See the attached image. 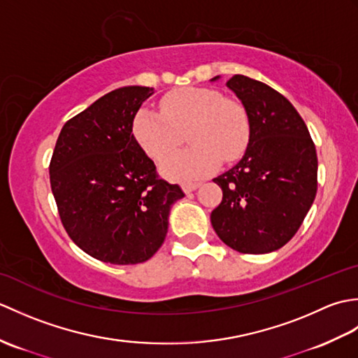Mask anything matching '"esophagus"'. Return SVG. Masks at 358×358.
Segmentation results:
<instances>
[{"instance_id": "34e87169", "label": "esophagus", "mask_w": 358, "mask_h": 358, "mask_svg": "<svg viewBox=\"0 0 358 358\" xmlns=\"http://www.w3.org/2000/svg\"><path fill=\"white\" fill-rule=\"evenodd\" d=\"M200 186H201L200 183H186V185H183V191L186 194H191V192L196 191V189H199Z\"/></svg>"}]
</instances>
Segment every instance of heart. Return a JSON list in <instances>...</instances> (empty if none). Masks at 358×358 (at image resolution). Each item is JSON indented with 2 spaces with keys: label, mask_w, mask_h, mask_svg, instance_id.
Masks as SVG:
<instances>
[{
  "label": "heart",
  "mask_w": 358,
  "mask_h": 358,
  "mask_svg": "<svg viewBox=\"0 0 358 358\" xmlns=\"http://www.w3.org/2000/svg\"><path fill=\"white\" fill-rule=\"evenodd\" d=\"M186 131L194 148L162 164L164 177L183 183L208 177L222 159L232 163L245 154L250 140L249 113L217 89L181 87L163 98L162 113L143 108L132 124L135 140L157 162L179 145Z\"/></svg>",
  "instance_id": "heart-1"
}]
</instances>
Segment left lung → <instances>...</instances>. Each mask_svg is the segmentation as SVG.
I'll list each match as a JSON object with an SVG mask.
<instances>
[{
    "mask_svg": "<svg viewBox=\"0 0 358 358\" xmlns=\"http://www.w3.org/2000/svg\"><path fill=\"white\" fill-rule=\"evenodd\" d=\"M226 86L249 113L250 140L240 162L214 178L223 200L210 223L234 250L273 252L294 237L314 203V141L300 113L277 90L245 75H234Z\"/></svg>",
    "mask_w": 358,
    "mask_h": 358,
    "instance_id": "1",
    "label": "left lung"
}]
</instances>
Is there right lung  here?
Returning a JSON list of instances; mask_svg holds the SVG:
<instances>
[{
  "label": "right lung",
  "instance_id": "1",
  "mask_svg": "<svg viewBox=\"0 0 358 358\" xmlns=\"http://www.w3.org/2000/svg\"><path fill=\"white\" fill-rule=\"evenodd\" d=\"M154 87L112 90L63 126L50 159V187L66 232L110 264L149 260L163 245L178 185L158 178L132 134Z\"/></svg>",
  "mask_w": 358,
  "mask_h": 358
}]
</instances>
